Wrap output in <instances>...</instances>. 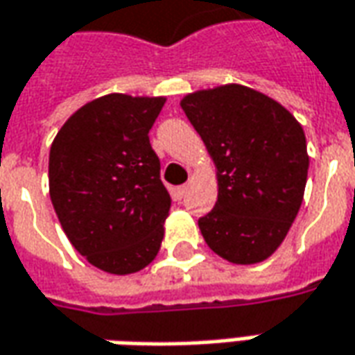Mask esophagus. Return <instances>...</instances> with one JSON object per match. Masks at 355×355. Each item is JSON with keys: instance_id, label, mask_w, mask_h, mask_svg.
Returning <instances> with one entry per match:
<instances>
[{"instance_id": "1", "label": "esophagus", "mask_w": 355, "mask_h": 355, "mask_svg": "<svg viewBox=\"0 0 355 355\" xmlns=\"http://www.w3.org/2000/svg\"><path fill=\"white\" fill-rule=\"evenodd\" d=\"M187 192H188V184H182V187H178V188H177V196H178V198L187 196Z\"/></svg>"}]
</instances>
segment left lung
Instances as JSON below:
<instances>
[{
	"instance_id": "obj_1",
	"label": "left lung",
	"mask_w": 355,
	"mask_h": 355,
	"mask_svg": "<svg viewBox=\"0 0 355 355\" xmlns=\"http://www.w3.org/2000/svg\"><path fill=\"white\" fill-rule=\"evenodd\" d=\"M180 107L218 168V202L198 219L202 237L233 264L266 260L303 202V128L274 98L237 83L190 93Z\"/></svg>"
}]
</instances>
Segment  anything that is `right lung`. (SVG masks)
I'll return each mask as SVG.
<instances>
[{
	"instance_id": "add662e5",
	"label": "right lung",
	"mask_w": 355,
	"mask_h": 355,
	"mask_svg": "<svg viewBox=\"0 0 355 355\" xmlns=\"http://www.w3.org/2000/svg\"><path fill=\"white\" fill-rule=\"evenodd\" d=\"M165 96H98L67 118L50 147V198L76 250L108 274L157 257L171 196L149 130Z\"/></svg>"
}]
</instances>
